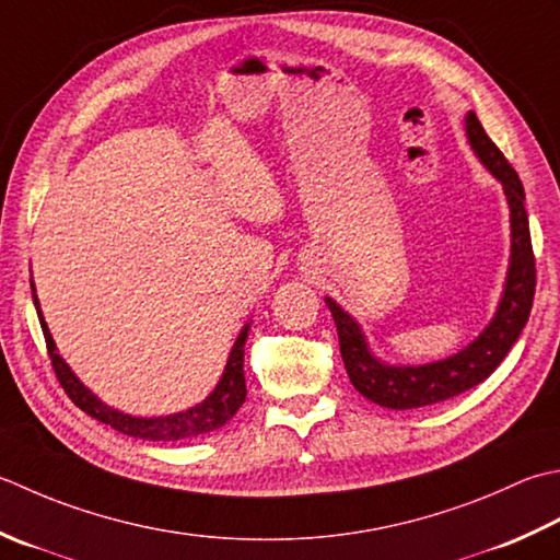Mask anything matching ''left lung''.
<instances>
[{
    "mask_svg": "<svg viewBox=\"0 0 560 560\" xmlns=\"http://www.w3.org/2000/svg\"><path fill=\"white\" fill-rule=\"evenodd\" d=\"M464 130L478 162L502 184V194H505L510 208L508 273L495 313L483 332L446 359L427 361V364H390L371 349L364 327L357 317L347 313L330 295H325V305L330 308L337 325L339 352H342L349 381L366 400L388 410L427 408V405L448 400L478 386L508 357L532 313L536 269L529 218L524 211V186L512 164L488 138L474 112L466 114Z\"/></svg>",
    "mask_w": 560,
    "mask_h": 560,
    "instance_id": "left-lung-1",
    "label": "left lung"
}]
</instances>
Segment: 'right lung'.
I'll return each instance as SVG.
<instances>
[{
	"label": "right lung",
	"instance_id": "obj_1",
	"mask_svg": "<svg viewBox=\"0 0 560 560\" xmlns=\"http://www.w3.org/2000/svg\"><path fill=\"white\" fill-rule=\"evenodd\" d=\"M31 291H33V305H36L43 335H46V342H48V354L52 361L55 376H58L60 386L65 388V393H68L70 400L77 405V408L90 415V418L104 424H112L116 432L138 436V440L182 442V440H194V436H201L213 430H221V427L233 420V415L243 408V402L247 398L243 364H245V342H247L252 320L243 325V330H240L237 339L233 342V349H230L221 378H218L215 388L208 393L201 402H196L191 408L172 412V415L140 418V415H130L118 408H112V405H106L96 396V393H92L80 378H77L68 361L60 357L58 345H55V339L48 330V323L46 317H43L40 301L36 295V283H33V279H31Z\"/></svg>",
	"mask_w": 560,
	"mask_h": 560
}]
</instances>
